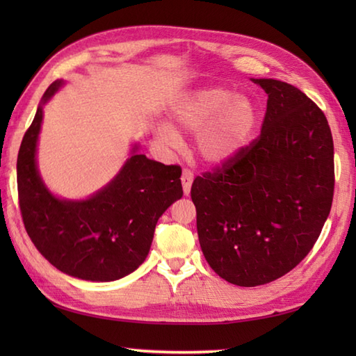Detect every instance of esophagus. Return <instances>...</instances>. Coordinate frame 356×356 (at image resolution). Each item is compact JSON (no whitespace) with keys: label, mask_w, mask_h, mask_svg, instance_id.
<instances>
[{"label":"esophagus","mask_w":356,"mask_h":356,"mask_svg":"<svg viewBox=\"0 0 356 356\" xmlns=\"http://www.w3.org/2000/svg\"><path fill=\"white\" fill-rule=\"evenodd\" d=\"M193 180H194V174H193L190 170H188V168H185V170L182 171V186H184L185 195L190 194Z\"/></svg>","instance_id":"34e87169"}]
</instances>
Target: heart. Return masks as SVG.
I'll return each instance as SVG.
<instances>
[{"mask_svg": "<svg viewBox=\"0 0 356 356\" xmlns=\"http://www.w3.org/2000/svg\"><path fill=\"white\" fill-rule=\"evenodd\" d=\"M171 118L178 131L197 136L195 145L203 161L218 165L248 145L259 124V110L251 99L231 88L209 87L182 97ZM175 131L163 125L159 136L179 145L180 136Z\"/></svg>", "mask_w": 356, "mask_h": 356, "instance_id": "heart-1", "label": "heart"}]
</instances>
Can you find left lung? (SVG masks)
<instances>
[{"instance_id": "left-lung-1", "label": "left lung", "mask_w": 356, "mask_h": 356, "mask_svg": "<svg viewBox=\"0 0 356 356\" xmlns=\"http://www.w3.org/2000/svg\"><path fill=\"white\" fill-rule=\"evenodd\" d=\"M268 95L261 133L194 179L202 252L218 277L252 287L292 270L318 240L334 200V140L321 108L291 84Z\"/></svg>"}]
</instances>
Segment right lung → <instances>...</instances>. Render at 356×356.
Segmentation results:
<instances>
[{
	"mask_svg": "<svg viewBox=\"0 0 356 356\" xmlns=\"http://www.w3.org/2000/svg\"><path fill=\"white\" fill-rule=\"evenodd\" d=\"M61 84L53 82L42 102ZM41 120L40 107L22 138L17 162L19 209L30 240L45 260L72 277L111 282L131 274L148 255L159 217L182 197V168L134 154L93 197L59 200L44 186L36 170Z\"/></svg>",
	"mask_w": 356,
	"mask_h": 356,
	"instance_id": "right-lung-1",
	"label": "right lung"
}]
</instances>
